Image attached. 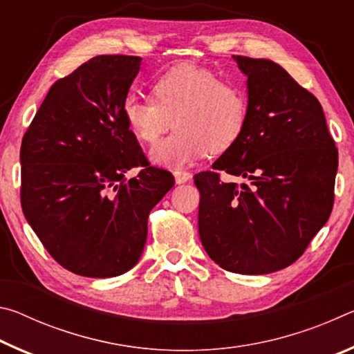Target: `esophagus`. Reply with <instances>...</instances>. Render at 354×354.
<instances>
[{"mask_svg": "<svg viewBox=\"0 0 354 354\" xmlns=\"http://www.w3.org/2000/svg\"><path fill=\"white\" fill-rule=\"evenodd\" d=\"M173 175H175V181H176V184H184V183H189L190 179H192V175H190L189 171L176 170L175 173H173Z\"/></svg>", "mask_w": 354, "mask_h": 354, "instance_id": "1", "label": "esophagus"}]
</instances>
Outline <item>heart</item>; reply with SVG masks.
I'll list each match as a JSON object with an SVG mask.
<instances>
[{"mask_svg": "<svg viewBox=\"0 0 354 354\" xmlns=\"http://www.w3.org/2000/svg\"><path fill=\"white\" fill-rule=\"evenodd\" d=\"M151 100L127 98L123 118L143 143H154L170 128L175 131L151 148L154 164L178 169L206 153L220 154L243 136L250 98L242 84L220 81L214 71L181 64L159 76Z\"/></svg>", "mask_w": 354, "mask_h": 354, "instance_id": "1", "label": "heart"}]
</instances>
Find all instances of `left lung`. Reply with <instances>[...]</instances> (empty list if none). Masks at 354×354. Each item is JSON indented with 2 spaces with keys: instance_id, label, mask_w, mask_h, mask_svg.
Segmentation results:
<instances>
[{
  "instance_id": "8db88e82",
  "label": "left lung",
  "mask_w": 354,
  "mask_h": 354,
  "mask_svg": "<svg viewBox=\"0 0 354 354\" xmlns=\"http://www.w3.org/2000/svg\"><path fill=\"white\" fill-rule=\"evenodd\" d=\"M247 76L243 136L195 175L198 231L209 257L227 272L266 274L295 262L326 223L334 203L337 148L322 104L277 62L234 56ZM218 171L251 186L223 183Z\"/></svg>"
}]
</instances>
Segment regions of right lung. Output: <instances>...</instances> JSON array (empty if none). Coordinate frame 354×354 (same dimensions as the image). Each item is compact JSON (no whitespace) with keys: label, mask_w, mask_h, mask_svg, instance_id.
I'll return each mask as SVG.
<instances>
[{"label":"right lung","mask_w":354,"mask_h":354,"mask_svg":"<svg viewBox=\"0 0 354 354\" xmlns=\"http://www.w3.org/2000/svg\"><path fill=\"white\" fill-rule=\"evenodd\" d=\"M139 56H97L53 84L23 136L21 207L64 268L111 278L133 268L149 211L175 178L149 167L123 118ZM144 169L136 178L124 173Z\"/></svg>","instance_id":"right-lung-1"}]
</instances>
